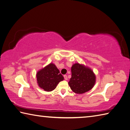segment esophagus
Segmentation results:
<instances>
[{"label":"esophagus","mask_w":130,"mask_h":130,"mask_svg":"<svg viewBox=\"0 0 130 130\" xmlns=\"http://www.w3.org/2000/svg\"><path fill=\"white\" fill-rule=\"evenodd\" d=\"M63 77H64L65 80H68V76H67V75H63Z\"/></svg>","instance_id":"esophagus-1"}]
</instances>
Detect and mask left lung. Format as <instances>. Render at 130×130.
Instances as JSON below:
<instances>
[{
	"instance_id": "1",
	"label": "left lung",
	"mask_w": 130,
	"mask_h": 130,
	"mask_svg": "<svg viewBox=\"0 0 130 130\" xmlns=\"http://www.w3.org/2000/svg\"><path fill=\"white\" fill-rule=\"evenodd\" d=\"M71 70V78L68 84L74 93L83 94L92 89L95 83V75L90 68L76 63Z\"/></svg>"
}]
</instances>
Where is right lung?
I'll list each match as a JSON object with an SVG mask.
<instances>
[{"label":"right lung","instance_id":"right-lung-1","mask_svg":"<svg viewBox=\"0 0 130 130\" xmlns=\"http://www.w3.org/2000/svg\"><path fill=\"white\" fill-rule=\"evenodd\" d=\"M38 86L46 92H51L63 80V76L55 64L50 63L36 74Z\"/></svg>","mask_w":130,"mask_h":130}]
</instances>
